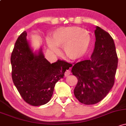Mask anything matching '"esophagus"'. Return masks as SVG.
Segmentation results:
<instances>
[{
	"label": "esophagus",
	"instance_id": "34e87169",
	"mask_svg": "<svg viewBox=\"0 0 126 126\" xmlns=\"http://www.w3.org/2000/svg\"><path fill=\"white\" fill-rule=\"evenodd\" d=\"M71 74V71H70V70H67L65 71V76H68L69 74Z\"/></svg>",
	"mask_w": 126,
	"mask_h": 126
}]
</instances>
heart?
<instances>
[{
    "label": "heart",
    "instance_id": "1",
    "mask_svg": "<svg viewBox=\"0 0 126 126\" xmlns=\"http://www.w3.org/2000/svg\"><path fill=\"white\" fill-rule=\"evenodd\" d=\"M91 41L90 33L78 26L58 28L53 32L52 38H46L47 46L51 52L57 53L59 52L58 47H63L64 55L74 60L87 53Z\"/></svg>",
    "mask_w": 126,
    "mask_h": 126
}]
</instances>
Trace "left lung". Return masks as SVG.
Listing matches in <instances>:
<instances>
[{"mask_svg":"<svg viewBox=\"0 0 126 126\" xmlns=\"http://www.w3.org/2000/svg\"><path fill=\"white\" fill-rule=\"evenodd\" d=\"M95 48L90 60L72 63L71 73L78 82L74 90L77 99L85 105L102 100L115 82L118 56L112 36L100 27L95 31Z\"/></svg>","mask_w":126,"mask_h":126,"instance_id":"obj_1","label":"left lung"}]
</instances>
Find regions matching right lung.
I'll list each match as a JSON object with an SVG mask.
<instances>
[{"instance_id": "right-lung-1", "label": "right lung", "mask_w": 126, "mask_h": 126, "mask_svg": "<svg viewBox=\"0 0 126 126\" xmlns=\"http://www.w3.org/2000/svg\"><path fill=\"white\" fill-rule=\"evenodd\" d=\"M26 36L25 31L18 36L12 52V79L27 103L41 106L50 100L55 84L70 66L60 59L50 63L41 50L38 55L33 53Z\"/></svg>"}]
</instances>
